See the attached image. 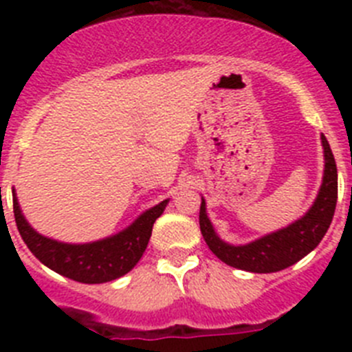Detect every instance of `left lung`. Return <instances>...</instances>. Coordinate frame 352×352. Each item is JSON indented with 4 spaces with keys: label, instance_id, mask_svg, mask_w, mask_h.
<instances>
[{
    "label": "left lung",
    "instance_id": "8db88e82",
    "mask_svg": "<svg viewBox=\"0 0 352 352\" xmlns=\"http://www.w3.org/2000/svg\"><path fill=\"white\" fill-rule=\"evenodd\" d=\"M321 141L324 148V176L316 203L305 213V217L280 231L239 247L226 243L214 232L208 219L206 203L203 199L199 211V226L204 241L214 256L232 268L252 273H273L292 266L321 243L329 223L333 220L338 194L335 157L324 135H321Z\"/></svg>",
    "mask_w": 352,
    "mask_h": 352
}]
</instances>
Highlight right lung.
Returning a JSON list of instances; mask_svg holds the SVG:
<instances>
[{
	"label": "right lung",
	"mask_w": 352,
	"mask_h": 352,
	"mask_svg": "<svg viewBox=\"0 0 352 352\" xmlns=\"http://www.w3.org/2000/svg\"><path fill=\"white\" fill-rule=\"evenodd\" d=\"M169 201H162L144 211L120 234L93 243L70 245L45 238L26 222L14 194V217L17 229L31 254L52 272L82 284H104L120 278L139 263L151 238L155 220L164 213Z\"/></svg>",
	"instance_id": "right-lung-1"
}]
</instances>
